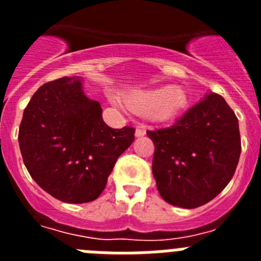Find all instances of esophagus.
I'll list each match as a JSON object with an SVG mask.
<instances>
[{
	"mask_svg": "<svg viewBox=\"0 0 261 261\" xmlns=\"http://www.w3.org/2000/svg\"><path fill=\"white\" fill-rule=\"evenodd\" d=\"M136 137H144L145 135H146V129L144 128V126H138L137 129H136Z\"/></svg>",
	"mask_w": 261,
	"mask_h": 261,
	"instance_id": "obj_1",
	"label": "esophagus"
}]
</instances>
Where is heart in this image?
Instances as JSON below:
<instances>
[{"label":"heart","mask_w":261,"mask_h":261,"mask_svg":"<svg viewBox=\"0 0 261 261\" xmlns=\"http://www.w3.org/2000/svg\"><path fill=\"white\" fill-rule=\"evenodd\" d=\"M124 105L138 115H147L154 123H168L180 117L190 106V95L180 86L137 89L124 96Z\"/></svg>","instance_id":"heart-1"}]
</instances>
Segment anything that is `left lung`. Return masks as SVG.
I'll return each mask as SVG.
<instances>
[{
    "label": "left lung",
    "mask_w": 261,
    "mask_h": 261,
    "mask_svg": "<svg viewBox=\"0 0 261 261\" xmlns=\"http://www.w3.org/2000/svg\"><path fill=\"white\" fill-rule=\"evenodd\" d=\"M146 133L155 146L156 188L168 204L197 208L231 180L241 156L239 124L218 94H205L171 128Z\"/></svg>",
    "instance_id": "8db88e82"
}]
</instances>
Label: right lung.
Masks as SVG:
<instances>
[{"instance_id":"1","label":"right lung","mask_w":261,"mask_h":261,"mask_svg":"<svg viewBox=\"0 0 261 261\" xmlns=\"http://www.w3.org/2000/svg\"><path fill=\"white\" fill-rule=\"evenodd\" d=\"M82 77H62L38 89L23 112L20 153L30 175L55 199H98L115 163L135 141V129L110 128Z\"/></svg>"}]
</instances>
